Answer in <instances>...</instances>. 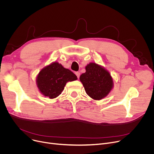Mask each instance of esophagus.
Here are the masks:
<instances>
[{
	"label": "esophagus",
	"instance_id": "obj_1",
	"mask_svg": "<svg viewBox=\"0 0 154 154\" xmlns=\"http://www.w3.org/2000/svg\"><path fill=\"white\" fill-rule=\"evenodd\" d=\"M75 75H77V78H78V79H79V77H80V72H75Z\"/></svg>",
	"mask_w": 154,
	"mask_h": 154
}]
</instances>
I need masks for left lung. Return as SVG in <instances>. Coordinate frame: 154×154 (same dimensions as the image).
<instances>
[{"label": "left lung", "mask_w": 154, "mask_h": 154, "mask_svg": "<svg viewBox=\"0 0 154 154\" xmlns=\"http://www.w3.org/2000/svg\"><path fill=\"white\" fill-rule=\"evenodd\" d=\"M86 72L80 76L86 94L91 98L99 100L106 97L113 88L114 83L109 72L96 63H90Z\"/></svg>", "instance_id": "8db88e82"}]
</instances>
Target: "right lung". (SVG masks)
<instances>
[{
	"label": "right lung",
	"mask_w": 154,
	"mask_h": 154,
	"mask_svg": "<svg viewBox=\"0 0 154 154\" xmlns=\"http://www.w3.org/2000/svg\"><path fill=\"white\" fill-rule=\"evenodd\" d=\"M77 79V76L71 71L55 61L39 71L36 83L39 91L43 96L52 99L61 94L67 82Z\"/></svg>",
	"instance_id": "add662e5"
}]
</instances>
